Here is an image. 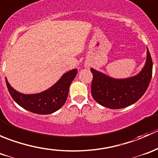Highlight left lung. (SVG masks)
<instances>
[{
  "label": "left lung",
  "mask_w": 158,
  "mask_h": 158,
  "mask_svg": "<svg viewBox=\"0 0 158 158\" xmlns=\"http://www.w3.org/2000/svg\"><path fill=\"white\" fill-rule=\"evenodd\" d=\"M152 69L153 63L148 49L144 68L132 77L114 79L92 68V97L98 104L109 109L128 107L136 102L146 92L152 77Z\"/></svg>",
  "instance_id": "left-lung-1"
}]
</instances>
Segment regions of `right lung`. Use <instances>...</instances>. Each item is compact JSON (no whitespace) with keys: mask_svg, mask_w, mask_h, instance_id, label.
I'll return each instance as SVG.
<instances>
[{"mask_svg":"<svg viewBox=\"0 0 158 158\" xmlns=\"http://www.w3.org/2000/svg\"><path fill=\"white\" fill-rule=\"evenodd\" d=\"M74 69L63 75L52 87L37 94L20 93L13 89L6 79L7 89L13 99L27 111L39 114H49L59 110L66 102L72 82L77 74Z\"/></svg>","mask_w":158,"mask_h":158,"instance_id":"1","label":"right lung"}]
</instances>
